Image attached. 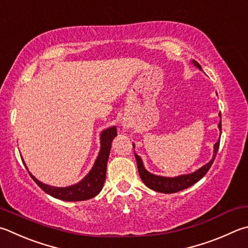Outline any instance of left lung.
Returning <instances> with one entry per match:
<instances>
[{"mask_svg":"<svg viewBox=\"0 0 248 248\" xmlns=\"http://www.w3.org/2000/svg\"><path fill=\"white\" fill-rule=\"evenodd\" d=\"M192 64L195 67H197L200 70H202V67L197 62L192 61ZM219 117H220V123L218 124V128H219L220 134H221V114H219ZM219 143H220V140H218L217 143H215L213 158H211L208 163L202 166V167H201L200 169L195 170L194 172H191L187 174H180L178 177H163V175H157L154 173H151L150 171H147L145 167H144V164L141 157H140L138 154H136V152H134L140 177H141L143 183L145 184L147 187H150L151 190L156 191V192L170 194V193H175V192L186 190V188L190 187L191 186H193V184L199 182L200 180L207 173V171L209 170L211 165L214 163L216 155H217ZM133 148H134V144H133Z\"/></svg>","mask_w":248,"mask_h":248,"instance_id":"1","label":"left lung"}]
</instances>
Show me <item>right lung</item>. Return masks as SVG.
Wrapping results in <instances>:
<instances>
[{
    "label": "right lung",
    "mask_w": 248,
    "mask_h": 248,
    "mask_svg": "<svg viewBox=\"0 0 248 248\" xmlns=\"http://www.w3.org/2000/svg\"><path fill=\"white\" fill-rule=\"evenodd\" d=\"M116 136L117 129L115 125L103 130L100 134L101 148L95 161H94L93 167L81 181L73 184V186L65 187L52 186L39 181L34 175L30 173V171L29 174L31 175V178L34 180V182L37 183L46 194L55 197V199L66 202H80L95 197L98 193L102 191L103 186H104L106 179V167L111 148V142ZM22 163H24V159H22ZM24 165L26 166L25 163Z\"/></svg>",
    "instance_id": "obj_1"
}]
</instances>
